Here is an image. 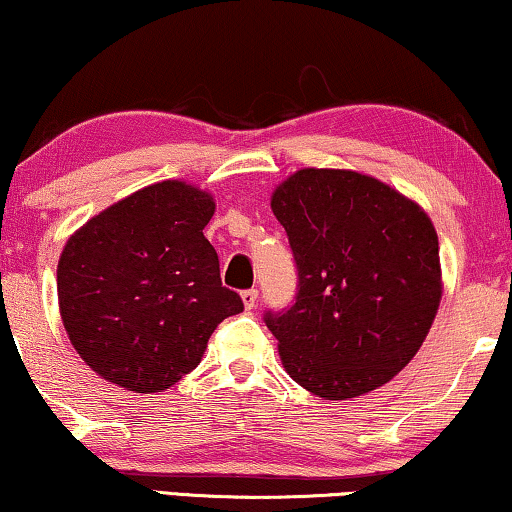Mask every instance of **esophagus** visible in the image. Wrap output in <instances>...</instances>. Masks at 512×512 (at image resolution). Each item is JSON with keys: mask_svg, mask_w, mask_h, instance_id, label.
<instances>
[{"mask_svg": "<svg viewBox=\"0 0 512 512\" xmlns=\"http://www.w3.org/2000/svg\"><path fill=\"white\" fill-rule=\"evenodd\" d=\"M256 300H258V291L256 288H249V291H242V302L247 309H254L256 307Z\"/></svg>", "mask_w": 512, "mask_h": 512, "instance_id": "34e87169", "label": "esophagus"}]
</instances>
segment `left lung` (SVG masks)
<instances>
[{"mask_svg":"<svg viewBox=\"0 0 512 512\" xmlns=\"http://www.w3.org/2000/svg\"><path fill=\"white\" fill-rule=\"evenodd\" d=\"M298 295L265 314L288 376L311 395H367L409 365L441 305L439 238L422 207L372 175L302 168L272 191Z\"/></svg>","mask_w":512,"mask_h":512,"instance_id":"1","label":"left lung"}]
</instances>
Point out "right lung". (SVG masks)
I'll list each match as a JSON object with an SVG mask.
<instances>
[{
	"label": "right lung",
	"mask_w": 512,
	"mask_h": 512,
	"mask_svg": "<svg viewBox=\"0 0 512 512\" xmlns=\"http://www.w3.org/2000/svg\"><path fill=\"white\" fill-rule=\"evenodd\" d=\"M214 198L164 180L113 203L66 240L59 314L80 358L131 392H161L201 362L207 339L244 309L221 286L203 235Z\"/></svg>",
	"instance_id": "obj_1"
}]
</instances>
